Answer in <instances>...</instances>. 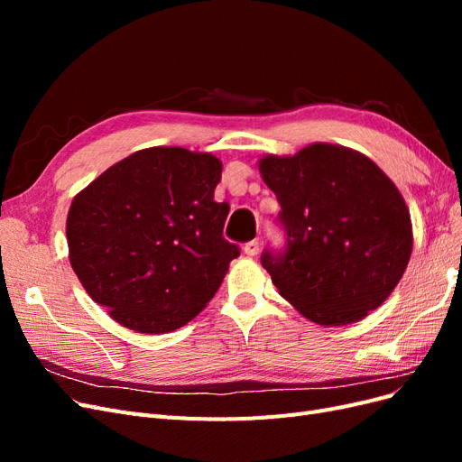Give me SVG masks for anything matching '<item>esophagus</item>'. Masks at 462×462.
<instances>
[{"label": "esophagus", "instance_id": "34e87169", "mask_svg": "<svg viewBox=\"0 0 462 462\" xmlns=\"http://www.w3.org/2000/svg\"><path fill=\"white\" fill-rule=\"evenodd\" d=\"M243 250H245L246 256H256V254L260 253V243H258V241H248V243L243 246Z\"/></svg>", "mask_w": 462, "mask_h": 462}]
</instances>
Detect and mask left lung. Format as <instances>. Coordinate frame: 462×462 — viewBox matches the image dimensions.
I'll return each mask as SVG.
<instances>
[{
    "label": "left lung",
    "instance_id": "obj_1",
    "mask_svg": "<svg viewBox=\"0 0 462 462\" xmlns=\"http://www.w3.org/2000/svg\"><path fill=\"white\" fill-rule=\"evenodd\" d=\"M258 170L287 235L285 253L262 254L279 295L328 328L383 304L412 254L411 214L393 180L365 153L328 143L270 153Z\"/></svg>",
    "mask_w": 462,
    "mask_h": 462
}]
</instances>
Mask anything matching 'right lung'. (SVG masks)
<instances>
[{
	"label": "right lung",
	"mask_w": 462,
	"mask_h": 462,
	"mask_svg": "<svg viewBox=\"0 0 462 462\" xmlns=\"http://www.w3.org/2000/svg\"><path fill=\"white\" fill-rule=\"evenodd\" d=\"M221 162L175 146L138 150L82 189L67 214L69 262L123 328L175 331L212 300L239 246L223 239Z\"/></svg>",
	"instance_id": "obj_1"
}]
</instances>
